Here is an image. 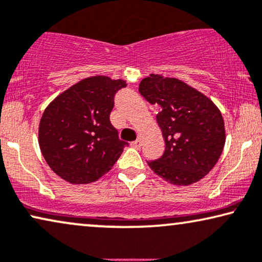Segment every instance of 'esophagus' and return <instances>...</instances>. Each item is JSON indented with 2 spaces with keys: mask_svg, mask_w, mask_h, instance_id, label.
Returning <instances> with one entry per match:
<instances>
[{
  "mask_svg": "<svg viewBox=\"0 0 262 262\" xmlns=\"http://www.w3.org/2000/svg\"><path fill=\"white\" fill-rule=\"evenodd\" d=\"M130 145L134 147V148H140V147H141V145H142V142H141V140H135V141H133Z\"/></svg>",
  "mask_w": 262,
  "mask_h": 262,
  "instance_id": "34e87169",
  "label": "esophagus"
}]
</instances>
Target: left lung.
I'll use <instances>...</instances> for the list:
<instances>
[{
	"mask_svg": "<svg viewBox=\"0 0 262 262\" xmlns=\"http://www.w3.org/2000/svg\"><path fill=\"white\" fill-rule=\"evenodd\" d=\"M139 93L160 108L157 121L165 152L147 161L152 171L174 185H190L208 174L226 142L222 114L211 99L182 80L159 75L143 78Z\"/></svg>",
	"mask_w": 262,
	"mask_h": 262,
	"instance_id": "1",
	"label": "left lung"
}]
</instances>
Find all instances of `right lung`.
<instances>
[{
  "label": "right lung",
  "mask_w": 262,
  "mask_h": 262,
  "mask_svg": "<svg viewBox=\"0 0 262 262\" xmlns=\"http://www.w3.org/2000/svg\"><path fill=\"white\" fill-rule=\"evenodd\" d=\"M122 79L95 76L54 98L39 124V146L52 171L71 184L96 182L109 172L127 142L110 122Z\"/></svg>",
  "instance_id": "obj_1"
}]
</instances>
